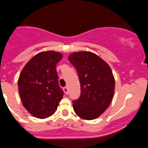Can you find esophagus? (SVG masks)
<instances>
[{"mask_svg":"<svg viewBox=\"0 0 148 148\" xmlns=\"http://www.w3.org/2000/svg\"><path fill=\"white\" fill-rule=\"evenodd\" d=\"M63 90H64V92L65 93V94H66V95H67V94H68V88H67V87H64V88H63Z\"/></svg>","mask_w":148,"mask_h":148,"instance_id":"obj_1","label":"esophagus"}]
</instances>
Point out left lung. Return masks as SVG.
I'll return each instance as SVG.
<instances>
[{"label":"left lung","instance_id":"obj_1","mask_svg":"<svg viewBox=\"0 0 148 148\" xmlns=\"http://www.w3.org/2000/svg\"><path fill=\"white\" fill-rule=\"evenodd\" d=\"M68 60L75 67L81 84V95L73 101L75 112L86 120L98 118L108 109L114 94L115 79L110 67L90 52H74Z\"/></svg>","mask_w":148,"mask_h":148}]
</instances>
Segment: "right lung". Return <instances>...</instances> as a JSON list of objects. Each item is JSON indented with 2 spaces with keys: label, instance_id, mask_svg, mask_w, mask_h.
<instances>
[{
  "label": "right lung",
  "instance_id": "add662e5",
  "mask_svg": "<svg viewBox=\"0 0 148 148\" xmlns=\"http://www.w3.org/2000/svg\"><path fill=\"white\" fill-rule=\"evenodd\" d=\"M63 55L54 51L42 52L29 61L18 79V90L23 106L34 117L52 115L64 92L58 83L56 65Z\"/></svg>",
  "mask_w": 148,
  "mask_h": 148
}]
</instances>
